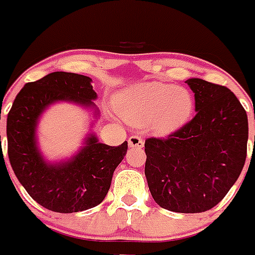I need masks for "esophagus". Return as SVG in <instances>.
I'll use <instances>...</instances> for the list:
<instances>
[{
  "label": "esophagus",
  "instance_id": "34e87169",
  "mask_svg": "<svg viewBox=\"0 0 255 255\" xmlns=\"http://www.w3.org/2000/svg\"><path fill=\"white\" fill-rule=\"evenodd\" d=\"M128 145L131 148H143L144 141L141 137H139V136H131V137L128 139Z\"/></svg>",
  "mask_w": 255,
  "mask_h": 255
}]
</instances>
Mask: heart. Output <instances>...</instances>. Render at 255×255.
<instances>
[{
  "instance_id": "obj_1",
  "label": "heart",
  "mask_w": 255,
  "mask_h": 255,
  "mask_svg": "<svg viewBox=\"0 0 255 255\" xmlns=\"http://www.w3.org/2000/svg\"><path fill=\"white\" fill-rule=\"evenodd\" d=\"M194 96L186 87L145 82L124 88L115 98L119 115L133 127H148L156 135L174 133L190 120Z\"/></svg>"
}]
</instances>
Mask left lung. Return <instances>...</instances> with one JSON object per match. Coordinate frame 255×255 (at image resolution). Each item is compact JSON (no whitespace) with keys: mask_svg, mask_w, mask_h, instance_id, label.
I'll return each instance as SVG.
<instances>
[{"mask_svg":"<svg viewBox=\"0 0 255 255\" xmlns=\"http://www.w3.org/2000/svg\"><path fill=\"white\" fill-rule=\"evenodd\" d=\"M186 83L197 114L168 139L145 140V177L161 208L201 213L217 205L240 177L249 126L245 108L229 88L200 78Z\"/></svg>","mask_w":255,"mask_h":255,"instance_id":"8db88e82","label":"left lung"}]
</instances>
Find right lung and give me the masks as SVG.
Returning <instances> with one entry per match:
<instances>
[{
	"instance_id": "obj_1",
	"label": "right lung",
	"mask_w": 255,
	"mask_h": 255,
	"mask_svg": "<svg viewBox=\"0 0 255 255\" xmlns=\"http://www.w3.org/2000/svg\"><path fill=\"white\" fill-rule=\"evenodd\" d=\"M91 82V78L79 74H47L39 81L26 83L7 114L10 165L34 201L57 213L82 212L99 205L111 186L114 170L127 153V141L110 147L90 132L83 145L69 159L49 161L42 155L37 127L50 106L58 102L78 104L91 110L98 119L99 108L94 103L98 95Z\"/></svg>"
}]
</instances>
